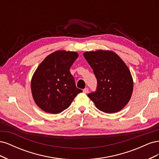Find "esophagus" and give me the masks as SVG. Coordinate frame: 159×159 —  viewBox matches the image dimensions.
<instances>
[{"label": "esophagus", "instance_id": "obj_1", "mask_svg": "<svg viewBox=\"0 0 159 159\" xmlns=\"http://www.w3.org/2000/svg\"><path fill=\"white\" fill-rule=\"evenodd\" d=\"M88 91H89V89L87 88H85V89L83 90V92H84V93H88Z\"/></svg>", "mask_w": 159, "mask_h": 159}]
</instances>
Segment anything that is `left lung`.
<instances>
[{
  "instance_id": "1",
  "label": "left lung",
  "mask_w": 159,
  "mask_h": 159,
  "mask_svg": "<svg viewBox=\"0 0 159 159\" xmlns=\"http://www.w3.org/2000/svg\"><path fill=\"white\" fill-rule=\"evenodd\" d=\"M84 56L98 81L96 91L88 95L97 108L107 113L121 111L131 99L133 78L117 54L109 50L85 52Z\"/></svg>"
}]
</instances>
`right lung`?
Masks as SVG:
<instances>
[{"label": "right lung", "instance_id": "1", "mask_svg": "<svg viewBox=\"0 0 159 159\" xmlns=\"http://www.w3.org/2000/svg\"><path fill=\"white\" fill-rule=\"evenodd\" d=\"M78 57L75 52H54L42 61L34 74L31 81L33 98L45 112H62L69 107L77 95L82 92L76 88L70 71Z\"/></svg>", "mask_w": 159, "mask_h": 159}]
</instances>
